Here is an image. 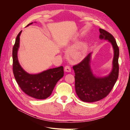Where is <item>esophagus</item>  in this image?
Here are the masks:
<instances>
[{
	"label": "esophagus",
	"mask_w": 130,
	"mask_h": 130,
	"mask_svg": "<svg viewBox=\"0 0 130 130\" xmlns=\"http://www.w3.org/2000/svg\"><path fill=\"white\" fill-rule=\"evenodd\" d=\"M64 70L66 72H71V68L69 66H66L64 67Z\"/></svg>",
	"instance_id": "obj_1"
}]
</instances>
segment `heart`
<instances>
[{
    "label": "heart",
    "instance_id": "b5f03b06",
    "mask_svg": "<svg viewBox=\"0 0 130 130\" xmlns=\"http://www.w3.org/2000/svg\"><path fill=\"white\" fill-rule=\"evenodd\" d=\"M76 43L77 41H74ZM73 44L71 43H69L68 46H70ZM87 52V45L84 42H81L74 45L69 49L67 55L70 61L74 62H79L83 59Z\"/></svg>",
    "mask_w": 130,
    "mask_h": 130
}]
</instances>
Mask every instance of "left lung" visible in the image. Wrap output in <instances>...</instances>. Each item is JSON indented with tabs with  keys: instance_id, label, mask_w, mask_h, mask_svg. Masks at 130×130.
I'll list each match as a JSON object with an SVG mask.
<instances>
[{
	"instance_id": "obj_1",
	"label": "left lung",
	"mask_w": 130,
	"mask_h": 130,
	"mask_svg": "<svg viewBox=\"0 0 130 130\" xmlns=\"http://www.w3.org/2000/svg\"><path fill=\"white\" fill-rule=\"evenodd\" d=\"M99 31L100 40H107L111 43L114 50L111 72L104 77L95 75L90 65L92 53L73 67L75 74V88L76 93L81 100L87 103L97 101L105 98L111 91L119 75V50L115 38L104 29H99Z\"/></svg>"
}]
</instances>
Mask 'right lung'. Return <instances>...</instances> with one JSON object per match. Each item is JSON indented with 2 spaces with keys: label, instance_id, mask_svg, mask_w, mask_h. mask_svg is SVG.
Wrapping results in <instances>:
<instances>
[{
  "label": "right lung",
  "instance_id": "add662e5",
  "mask_svg": "<svg viewBox=\"0 0 130 130\" xmlns=\"http://www.w3.org/2000/svg\"><path fill=\"white\" fill-rule=\"evenodd\" d=\"M21 33L22 31L17 35L12 50L14 76L21 89L27 95L37 99H45L52 94L57 82L63 76V67L49 69L36 74L25 72L19 64L17 56Z\"/></svg>",
  "mask_w": 130,
  "mask_h": 130
}]
</instances>
